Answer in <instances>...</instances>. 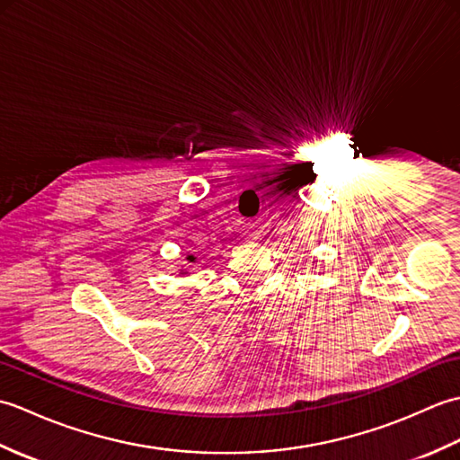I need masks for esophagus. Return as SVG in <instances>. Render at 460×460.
<instances>
[{"label": "esophagus", "instance_id": "esophagus-1", "mask_svg": "<svg viewBox=\"0 0 460 460\" xmlns=\"http://www.w3.org/2000/svg\"><path fill=\"white\" fill-rule=\"evenodd\" d=\"M252 239H257V235H252Z\"/></svg>", "mask_w": 460, "mask_h": 460}]
</instances>
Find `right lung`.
<instances>
[{"label":"right lung","instance_id":"obj_1","mask_svg":"<svg viewBox=\"0 0 460 460\" xmlns=\"http://www.w3.org/2000/svg\"><path fill=\"white\" fill-rule=\"evenodd\" d=\"M195 261H198V257H193V255L185 257V262H188V265H195ZM183 275H188V269H185V267L180 269V277H183Z\"/></svg>","mask_w":460,"mask_h":460}]
</instances>
